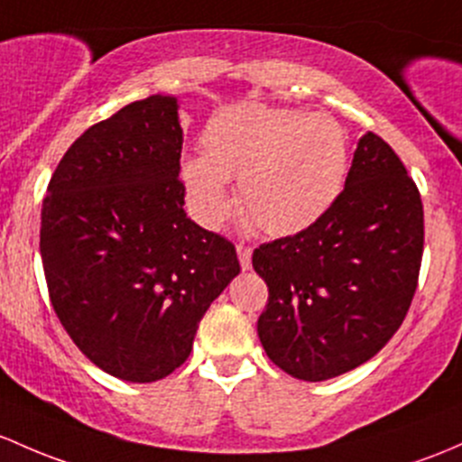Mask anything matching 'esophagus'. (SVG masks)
Masks as SVG:
<instances>
[{
	"mask_svg": "<svg viewBox=\"0 0 462 462\" xmlns=\"http://www.w3.org/2000/svg\"><path fill=\"white\" fill-rule=\"evenodd\" d=\"M236 254H239L241 268L250 270V263H252V247L239 244V245H236Z\"/></svg>",
	"mask_w": 462,
	"mask_h": 462,
	"instance_id": "1",
	"label": "esophagus"
}]
</instances>
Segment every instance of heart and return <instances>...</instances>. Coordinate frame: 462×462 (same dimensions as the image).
<instances>
[{
  "instance_id": "obj_1",
  "label": "heart",
  "mask_w": 462,
  "mask_h": 462,
  "mask_svg": "<svg viewBox=\"0 0 462 462\" xmlns=\"http://www.w3.org/2000/svg\"><path fill=\"white\" fill-rule=\"evenodd\" d=\"M203 157L183 159L192 212L208 227L235 208L272 236L308 230L337 203L347 179V133L332 115L241 104L208 121Z\"/></svg>"
}]
</instances>
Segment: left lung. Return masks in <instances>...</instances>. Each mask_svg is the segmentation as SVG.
<instances>
[{
	"label": "left lung",
	"instance_id": "obj_1",
	"mask_svg": "<svg viewBox=\"0 0 462 462\" xmlns=\"http://www.w3.org/2000/svg\"><path fill=\"white\" fill-rule=\"evenodd\" d=\"M423 239L419 188L390 145L363 134L337 203L252 254L268 283L256 332L270 361L310 383L370 361L410 310Z\"/></svg>",
	"mask_w": 462,
	"mask_h": 462
}]
</instances>
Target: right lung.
<instances>
[{
    "instance_id": "add662e5",
    "label": "right lung",
    "mask_w": 462,
    "mask_h": 462,
    "mask_svg": "<svg viewBox=\"0 0 462 462\" xmlns=\"http://www.w3.org/2000/svg\"><path fill=\"white\" fill-rule=\"evenodd\" d=\"M177 97L152 95L68 148L42 206L48 294L68 337L110 376L166 378L241 272L235 245L183 210Z\"/></svg>"
}]
</instances>
